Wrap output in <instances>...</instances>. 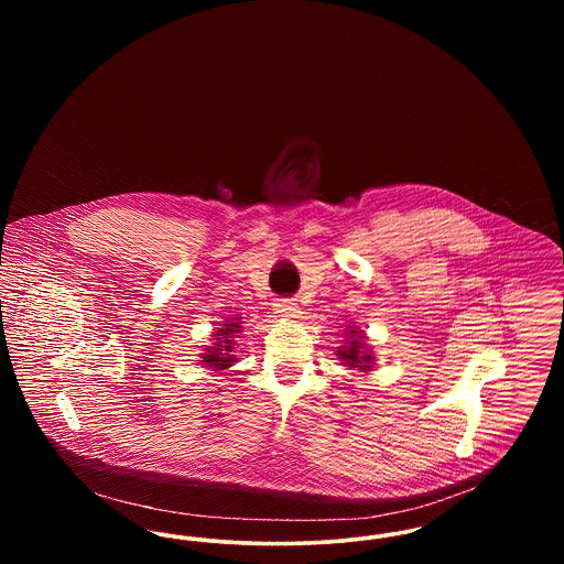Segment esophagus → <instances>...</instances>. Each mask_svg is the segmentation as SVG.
Masks as SVG:
<instances>
[{
    "instance_id": "esophagus-1",
    "label": "esophagus",
    "mask_w": 564,
    "mask_h": 564,
    "mask_svg": "<svg viewBox=\"0 0 564 564\" xmlns=\"http://www.w3.org/2000/svg\"><path fill=\"white\" fill-rule=\"evenodd\" d=\"M274 313H276L279 317H283V319H294V317H297L300 308H297V304H295L294 300L283 297V300H276Z\"/></svg>"
}]
</instances>
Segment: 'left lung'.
Returning <instances> with one entry per match:
<instances>
[{
	"mask_svg": "<svg viewBox=\"0 0 564 564\" xmlns=\"http://www.w3.org/2000/svg\"><path fill=\"white\" fill-rule=\"evenodd\" d=\"M350 334H352V336H357V338H352V343H350V347H347V349H345V347H340V349H338V355H340V359H343L349 368H359V370H364V372H366V370L370 368L368 364L372 361V355H368V352H361V350H359L361 349V343H359V340H361V336H359V332H355V329H352Z\"/></svg>",
	"mask_w": 564,
	"mask_h": 564,
	"instance_id": "1",
	"label": "left lung"
}]
</instances>
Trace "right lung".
<instances>
[{
	"label": "right lung",
	"mask_w": 564,
	"mask_h": 564,
	"mask_svg": "<svg viewBox=\"0 0 564 564\" xmlns=\"http://www.w3.org/2000/svg\"><path fill=\"white\" fill-rule=\"evenodd\" d=\"M239 323H224L221 329H217V338H215V347H209V350L203 355L207 368L212 370H226L232 366V361H237L235 352V345L237 340H232V334H239Z\"/></svg>",
	"instance_id": "right-lung-1"
}]
</instances>
